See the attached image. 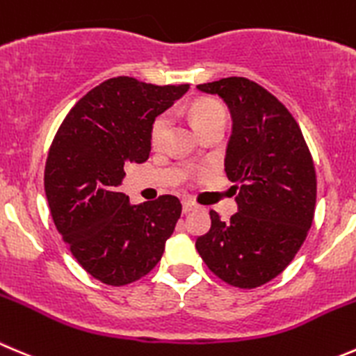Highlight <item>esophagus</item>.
<instances>
[{
	"instance_id": "esophagus-1",
	"label": "esophagus",
	"mask_w": 356,
	"mask_h": 356,
	"mask_svg": "<svg viewBox=\"0 0 356 356\" xmlns=\"http://www.w3.org/2000/svg\"><path fill=\"white\" fill-rule=\"evenodd\" d=\"M196 209H198V205H196L195 202H191V200H184V202H182V210H184V213L193 212V210Z\"/></svg>"
}]
</instances>
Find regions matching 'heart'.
Listing matches in <instances>:
<instances>
[{
    "mask_svg": "<svg viewBox=\"0 0 356 356\" xmlns=\"http://www.w3.org/2000/svg\"><path fill=\"white\" fill-rule=\"evenodd\" d=\"M189 113L193 116L196 129H203V127L210 125L213 122H226V111L219 102L213 101H198L189 108ZM172 116L170 113H163V115L156 116L151 125V144L153 146H161L165 140V136L170 127Z\"/></svg>",
    "mask_w": 356,
    "mask_h": 356,
    "instance_id": "heart-1",
    "label": "heart"
}]
</instances>
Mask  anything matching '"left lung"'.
I'll return each instance as SVG.
<instances>
[{
    "label": "left lung",
    "mask_w": 356,
    "mask_h": 356,
    "mask_svg": "<svg viewBox=\"0 0 356 356\" xmlns=\"http://www.w3.org/2000/svg\"><path fill=\"white\" fill-rule=\"evenodd\" d=\"M217 95L233 130L224 170L234 186L238 212L227 222L210 210L209 233L196 250L213 275L240 289L268 284L291 264L312 227L316 175L298 122L277 97L247 78L196 86Z\"/></svg>",
    "instance_id": "1"
}]
</instances>
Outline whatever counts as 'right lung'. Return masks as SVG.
Segmentation results:
<instances>
[{"instance_id":"add662e5","label":"right lung","mask_w":356,"mask_h":356,"mask_svg":"<svg viewBox=\"0 0 356 356\" xmlns=\"http://www.w3.org/2000/svg\"><path fill=\"white\" fill-rule=\"evenodd\" d=\"M189 90L120 76L95 86L62 122L44 167V193L62 240L102 284L149 273L174 233L182 205L172 195L132 205L118 191L129 163L149 158L151 125Z\"/></svg>"}]
</instances>
